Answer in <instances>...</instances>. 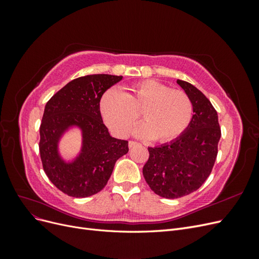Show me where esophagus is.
<instances>
[{"label": "esophagus", "instance_id": "esophagus-1", "mask_svg": "<svg viewBox=\"0 0 259 259\" xmlns=\"http://www.w3.org/2000/svg\"><path fill=\"white\" fill-rule=\"evenodd\" d=\"M137 145H138V143H136V142H128V148H133Z\"/></svg>", "mask_w": 259, "mask_h": 259}]
</instances>
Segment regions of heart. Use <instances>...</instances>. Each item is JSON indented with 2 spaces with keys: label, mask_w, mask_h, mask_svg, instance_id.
<instances>
[{
  "label": "heart",
  "mask_w": 259,
  "mask_h": 259,
  "mask_svg": "<svg viewBox=\"0 0 259 259\" xmlns=\"http://www.w3.org/2000/svg\"><path fill=\"white\" fill-rule=\"evenodd\" d=\"M142 112L145 124L136 135L166 143L179 137L192 119L193 106L184 91L170 90L155 80H144L125 92L107 91L100 100V113L105 124L117 137L130 134Z\"/></svg>",
  "instance_id": "b5f03b06"
}]
</instances>
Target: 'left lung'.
<instances>
[{"label":"left lung","mask_w":259,"mask_h":259,"mask_svg":"<svg viewBox=\"0 0 259 259\" xmlns=\"http://www.w3.org/2000/svg\"><path fill=\"white\" fill-rule=\"evenodd\" d=\"M177 84L190 97L193 115L188 128L170 143L149 147L143 174L151 190L177 199L198 190L213 169L222 133L217 112L204 94L186 81Z\"/></svg>","instance_id":"left-lung-1"}]
</instances>
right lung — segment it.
<instances>
[{
    "label": "right lung",
    "instance_id": "1",
    "mask_svg": "<svg viewBox=\"0 0 259 259\" xmlns=\"http://www.w3.org/2000/svg\"><path fill=\"white\" fill-rule=\"evenodd\" d=\"M123 76L91 74L69 82L48 101L40 126V154L45 174L60 191L74 198L99 192L110 178L114 164L128 152V142L110 136L101 119L104 93ZM79 129L80 150L71 160L60 152V142Z\"/></svg>",
    "mask_w": 259,
    "mask_h": 259
}]
</instances>
